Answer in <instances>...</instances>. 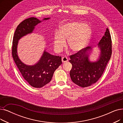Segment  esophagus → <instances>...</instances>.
I'll return each mask as SVG.
<instances>
[{
    "label": "esophagus",
    "instance_id": "1",
    "mask_svg": "<svg viewBox=\"0 0 123 123\" xmlns=\"http://www.w3.org/2000/svg\"><path fill=\"white\" fill-rule=\"evenodd\" d=\"M62 61L63 63H64V62H67L68 61V58L66 56L65 57H63L62 58Z\"/></svg>",
    "mask_w": 123,
    "mask_h": 123
}]
</instances>
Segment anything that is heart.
Here are the masks:
<instances>
[{
    "label": "heart",
    "mask_w": 123,
    "mask_h": 123,
    "mask_svg": "<svg viewBox=\"0 0 123 123\" xmlns=\"http://www.w3.org/2000/svg\"><path fill=\"white\" fill-rule=\"evenodd\" d=\"M92 35V30L87 25L81 22H70L62 25L59 32L55 33L53 44L55 50L60 52L68 39L69 48L74 52L82 50L86 46Z\"/></svg>",
    "instance_id": "1"
}]
</instances>
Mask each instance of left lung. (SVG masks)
<instances>
[{"label":"left lung","mask_w":123,"mask_h":123,"mask_svg":"<svg viewBox=\"0 0 123 123\" xmlns=\"http://www.w3.org/2000/svg\"><path fill=\"white\" fill-rule=\"evenodd\" d=\"M101 53L99 59L91 62L88 59V51L91 47H87L70 56L72 65L70 72L72 81L81 87L90 86L97 82L102 75L112 53L111 34L107 28L104 36L98 43Z\"/></svg>","instance_id":"8db88e82"}]
</instances>
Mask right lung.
Segmentation results:
<instances>
[{"label": "right lung", "instance_id": "1", "mask_svg": "<svg viewBox=\"0 0 123 123\" xmlns=\"http://www.w3.org/2000/svg\"><path fill=\"white\" fill-rule=\"evenodd\" d=\"M40 22L36 18H30L20 23L15 30L12 46V57L20 72L25 80L35 88L42 87L50 82L55 71L62 64L61 56L52 55L45 51L39 62L33 66L26 65L19 59L17 54L18 41L24 36L31 33L35 26Z\"/></svg>", "mask_w": 123, "mask_h": 123}]
</instances>
